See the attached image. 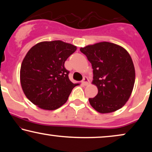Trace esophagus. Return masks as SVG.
Here are the masks:
<instances>
[{"label": "esophagus", "mask_w": 152, "mask_h": 152, "mask_svg": "<svg viewBox=\"0 0 152 152\" xmlns=\"http://www.w3.org/2000/svg\"><path fill=\"white\" fill-rule=\"evenodd\" d=\"M82 84L85 85V86H86V85H88L89 84V80L87 77H84V78H83V80H82Z\"/></svg>", "instance_id": "obj_1"}]
</instances>
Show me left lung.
Segmentation results:
<instances>
[{"instance_id":"1","label":"left lung","mask_w":152,"mask_h":152,"mask_svg":"<svg viewBox=\"0 0 152 152\" xmlns=\"http://www.w3.org/2000/svg\"><path fill=\"white\" fill-rule=\"evenodd\" d=\"M93 69L92 84L98 93L89 102L100 113L121 109L134 88L136 72L132 59L123 47L113 43L99 42L81 48Z\"/></svg>"}]
</instances>
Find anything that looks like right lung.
I'll list each match as a JSON object with an SVG mask.
<instances>
[{
  "instance_id": "right-lung-1",
  "label": "right lung",
  "mask_w": 152,
  "mask_h": 152,
  "mask_svg": "<svg viewBox=\"0 0 152 152\" xmlns=\"http://www.w3.org/2000/svg\"><path fill=\"white\" fill-rule=\"evenodd\" d=\"M77 46L61 41H42L31 48L23 60L20 82L27 98L40 109L53 111L67 102L75 86L64 67Z\"/></svg>"
}]
</instances>
